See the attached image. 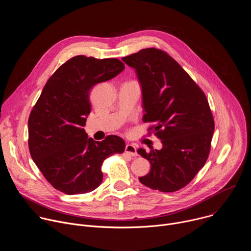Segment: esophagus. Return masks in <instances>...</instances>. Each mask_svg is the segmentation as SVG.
Segmentation results:
<instances>
[{
    "instance_id": "esophagus-1",
    "label": "esophagus",
    "mask_w": 251,
    "mask_h": 251,
    "mask_svg": "<svg viewBox=\"0 0 251 251\" xmlns=\"http://www.w3.org/2000/svg\"><path fill=\"white\" fill-rule=\"evenodd\" d=\"M125 153H127L128 155H131V156H133V157H135V156L138 155L136 147H135L134 145H132V144H127V145H126V147H125Z\"/></svg>"
}]
</instances>
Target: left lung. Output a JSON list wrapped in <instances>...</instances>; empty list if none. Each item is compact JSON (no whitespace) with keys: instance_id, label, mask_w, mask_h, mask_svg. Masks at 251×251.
Returning a JSON list of instances; mask_svg holds the SVG:
<instances>
[{"instance_id":"left-lung-1","label":"left lung","mask_w":251,"mask_h":251,"mask_svg":"<svg viewBox=\"0 0 251 251\" xmlns=\"http://www.w3.org/2000/svg\"><path fill=\"white\" fill-rule=\"evenodd\" d=\"M142 87L143 122H153L163 148L137 152L151 164L140 176L148 188L172 193L186 187L205 164L214 121L203 91L166 51L144 49L122 58Z\"/></svg>"}]
</instances>
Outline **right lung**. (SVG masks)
Segmentation results:
<instances>
[{
  "label": "right lung",
  "instance_id": "add662e5",
  "mask_svg": "<svg viewBox=\"0 0 251 251\" xmlns=\"http://www.w3.org/2000/svg\"><path fill=\"white\" fill-rule=\"evenodd\" d=\"M125 68L117 58L77 55L50 77L28 117V149L47 181L66 195L86 194L103 180L101 166L122 154L125 142L109 135L98 142L83 129L91 111L89 93Z\"/></svg>",
  "mask_w": 251,
  "mask_h": 251
}]
</instances>
